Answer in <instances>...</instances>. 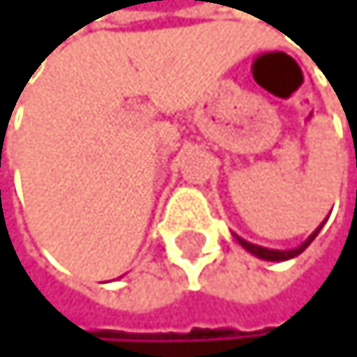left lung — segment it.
<instances>
[{"label":"left lung","instance_id":"obj_1","mask_svg":"<svg viewBox=\"0 0 357 357\" xmlns=\"http://www.w3.org/2000/svg\"><path fill=\"white\" fill-rule=\"evenodd\" d=\"M322 228V225H319ZM319 228L308 237L302 245H297V248H293V250H273V248H264V245H257V243H250V241H245V239H241V237H237L234 234V239H237L245 250H248L250 255H255V257H259V259H264V261H286V259H293V257H297V255H302L308 245H311V241L317 237V232H319Z\"/></svg>","mask_w":357,"mask_h":357}]
</instances>
